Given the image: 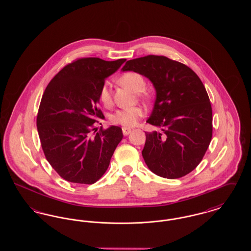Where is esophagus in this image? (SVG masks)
<instances>
[{"instance_id": "34e87169", "label": "esophagus", "mask_w": 251, "mask_h": 251, "mask_svg": "<svg viewBox=\"0 0 251 251\" xmlns=\"http://www.w3.org/2000/svg\"><path fill=\"white\" fill-rule=\"evenodd\" d=\"M131 129L130 128H122V132H123V134L126 136V135H128L130 132H131Z\"/></svg>"}]
</instances>
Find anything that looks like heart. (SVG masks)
I'll list each match as a JSON object with an SVG mask.
<instances>
[{
  "mask_svg": "<svg viewBox=\"0 0 251 251\" xmlns=\"http://www.w3.org/2000/svg\"><path fill=\"white\" fill-rule=\"evenodd\" d=\"M119 83L129 88L132 92H138V95L143 98L149 97L148 92L144 89L146 86V80L138 72H125L119 78ZM100 100L101 103L106 107H109L112 104V96L107 83L102 84L100 87ZM144 115L145 110L141 106L124 108L116 111L110 117V121L116 125H120L125 128H131L138 123L140 119L143 118Z\"/></svg>",
  "mask_w": 251,
  "mask_h": 251,
  "instance_id": "1",
  "label": "heart"
}]
</instances>
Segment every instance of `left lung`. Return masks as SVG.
Here are the masks:
<instances>
[{
	"label": "left lung",
	"mask_w": 251,
	"mask_h": 251,
	"mask_svg": "<svg viewBox=\"0 0 251 251\" xmlns=\"http://www.w3.org/2000/svg\"><path fill=\"white\" fill-rule=\"evenodd\" d=\"M121 71L140 73L155 88L147 122L162 131L146 132L145 163L163 178L187 175L201 162L213 134L212 106L201 80L189 67L163 55L129 60Z\"/></svg>",
	"instance_id": "8db88e82"
}]
</instances>
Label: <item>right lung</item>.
<instances>
[{
	"mask_svg": "<svg viewBox=\"0 0 251 251\" xmlns=\"http://www.w3.org/2000/svg\"><path fill=\"white\" fill-rule=\"evenodd\" d=\"M126 59L79 58L67 65L49 83L36 118L40 143L50 165L68 181L92 184L107 170L123 133L120 127L94 131L105 79Z\"/></svg>",
	"mask_w": 251,
	"mask_h": 251,
	"instance_id": "1",
	"label": "right lung"
}]
</instances>
